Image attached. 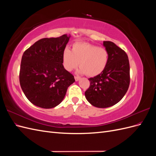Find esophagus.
Masks as SVG:
<instances>
[{"mask_svg": "<svg viewBox=\"0 0 156 156\" xmlns=\"http://www.w3.org/2000/svg\"><path fill=\"white\" fill-rule=\"evenodd\" d=\"M80 79V77H79V76H75V80L76 81H79V80Z\"/></svg>", "mask_w": 156, "mask_h": 156, "instance_id": "esophagus-1", "label": "esophagus"}]
</instances>
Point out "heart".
I'll return each mask as SVG.
<instances>
[{"label":"heart","mask_w":156,"mask_h":156,"mask_svg":"<svg viewBox=\"0 0 156 156\" xmlns=\"http://www.w3.org/2000/svg\"><path fill=\"white\" fill-rule=\"evenodd\" d=\"M108 53L106 49L87 42H75L71 50L65 48L62 53L64 68L68 72L79 64L80 72L88 77H94L105 69L108 62Z\"/></svg>","instance_id":"heart-1"}]
</instances>
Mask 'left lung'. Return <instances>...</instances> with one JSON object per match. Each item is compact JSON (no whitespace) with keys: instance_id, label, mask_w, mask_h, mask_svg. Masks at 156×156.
<instances>
[{"instance_id":"1","label":"left lung","mask_w":156,"mask_h":156,"mask_svg":"<svg viewBox=\"0 0 156 156\" xmlns=\"http://www.w3.org/2000/svg\"><path fill=\"white\" fill-rule=\"evenodd\" d=\"M108 59L105 69L88 79L90 87L85 97L94 107L107 108L119 102L128 90L130 83L129 62L126 52L109 41H103Z\"/></svg>"}]
</instances>
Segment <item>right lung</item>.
<instances>
[{
    "instance_id": "obj_1",
    "label": "right lung",
    "mask_w": 156,
    "mask_h": 156,
    "mask_svg": "<svg viewBox=\"0 0 156 156\" xmlns=\"http://www.w3.org/2000/svg\"><path fill=\"white\" fill-rule=\"evenodd\" d=\"M70 36L41 39L23 53L20 72L23 92L32 104L51 108L62 102L74 76L62 64V53Z\"/></svg>"
}]
</instances>
